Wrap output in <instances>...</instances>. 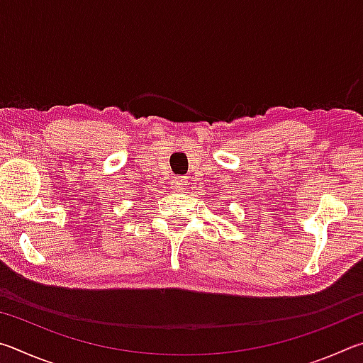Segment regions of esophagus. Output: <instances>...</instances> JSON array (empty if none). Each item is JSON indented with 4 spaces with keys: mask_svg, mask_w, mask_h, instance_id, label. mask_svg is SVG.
Returning <instances> with one entry per match:
<instances>
[{
    "mask_svg": "<svg viewBox=\"0 0 363 363\" xmlns=\"http://www.w3.org/2000/svg\"><path fill=\"white\" fill-rule=\"evenodd\" d=\"M186 182H187V181H186V176H177V177H174V189H176V190H182L184 187L187 186Z\"/></svg>",
    "mask_w": 363,
    "mask_h": 363,
    "instance_id": "esophagus-1",
    "label": "esophagus"
}]
</instances>
